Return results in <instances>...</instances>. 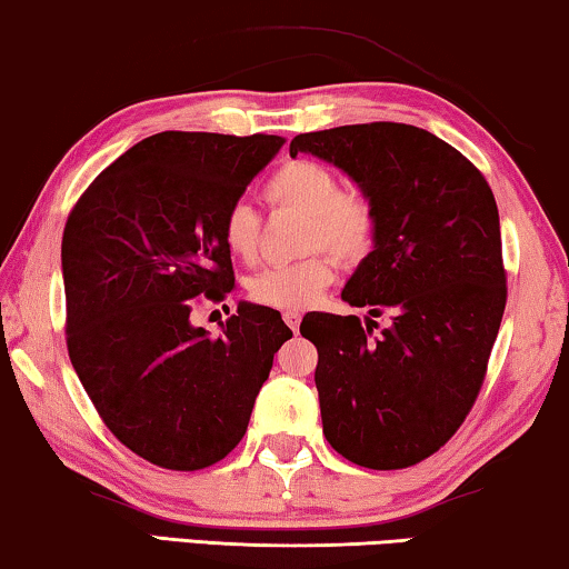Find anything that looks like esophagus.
Listing matches in <instances>:
<instances>
[{"instance_id": "34e87169", "label": "esophagus", "mask_w": 569, "mask_h": 569, "mask_svg": "<svg viewBox=\"0 0 569 569\" xmlns=\"http://www.w3.org/2000/svg\"><path fill=\"white\" fill-rule=\"evenodd\" d=\"M283 321L288 327L293 329V332H299V325H301V313L299 311H283Z\"/></svg>"}]
</instances>
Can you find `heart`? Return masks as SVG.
I'll list each match as a JSON object with an SVG mask.
<instances>
[{
    "label": "heart",
    "mask_w": 569,
    "mask_h": 569,
    "mask_svg": "<svg viewBox=\"0 0 569 569\" xmlns=\"http://www.w3.org/2000/svg\"><path fill=\"white\" fill-rule=\"evenodd\" d=\"M273 207L307 214L303 248H327L339 260L355 262L368 256L376 237V214L360 193H345L339 176L327 163L309 158L288 160L266 183ZM222 240L234 258L252 262L260 250V217L248 201H234L224 211ZM335 278V260L327 252L268 266L250 278V299L268 309L303 311L317 303Z\"/></svg>",
    "instance_id": "obj_1"
}]
</instances>
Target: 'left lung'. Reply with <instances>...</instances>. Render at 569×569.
<instances>
[{
	"label": "left lung",
	"instance_id": "obj_1",
	"mask_svg": "<svg viewBox=\"0 0 569 569\" xmlns=\"http://www.w3.org/2000/svg\"><path fill=\"white\" fill-rule=\"evenodd\" d=\"M307 152L358 183L376 214L372 250L342 301L395 325L311 313L313 383L325 437L372 470L435 455L472 409L506 309L501 219L493 191L462 152L413 124L372 122L296 134Z\"/></svg>",
	"mask_w": 569,
	"mask_h": 569
}]
</instances>
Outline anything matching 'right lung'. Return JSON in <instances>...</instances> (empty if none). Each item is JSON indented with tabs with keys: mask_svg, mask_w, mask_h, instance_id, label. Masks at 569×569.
Instances as JSON below:
<instances>
[{
	"mask_svg": "<svg viewBox=\"0 0 569 569\" xmlns=\"http://www.w3.org/2000/svg\"><path fill=\"white\" fill-rule=\"evenodd\" d=\"M286 138L158 132L97 176L66 222L68 358L124 447L168 470L232 452L293 332L240 301L222 332L191 321L197 296L224 299L234 273L224 211Z\"/></svg>",
	"mask_w": 569,
	"mask_h": 569,
	"instance_id": "right-lung-1",
	"label": "right lung"
}]
</instances>
